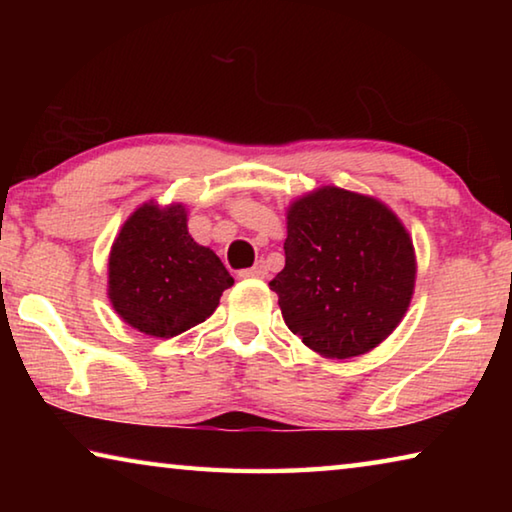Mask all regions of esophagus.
Listing matches in <instances>:
<instances>
[{"label":"esophagus","mask_w":512,"mask_h":512,"mask_svg":"<svg viewBox=\"0 0 512 512\" xmlns=\"http://www.w3.org/2000/svg\"><path fill=\"white\" fill-rule=\"evenodd\" d=\"M266 275H268V271H266L264 262H257L253 268H246V271L239 273V277H255V280H264Z\"/></svg>","instance_id":"34e87169"}]
</instances>
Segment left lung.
Returning <instances> with one entry per match:
<instances>
[{"instance_id": "1", "label": "left lung", "mask_w": 512, "mask_h": 512, "mask_svg": "<svg viewBox=\"0 0 512 512\" xmlns=\"http://www.w3.org/2000/svg\"><path fill=\"white\" fill-rule=\"evenodd\" d=\"M284 268L273 277L282 318L309 350L352 359L395 332L415 289V248L379 198L323 185L287 207Z\"/></svg>"}]
</instances>
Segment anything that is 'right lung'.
I'll return each instance as SVG.
<instances>
[{
    "instance_id": "right-lung-1",
    "label": "right lung",
    "mask_w": 512,
    "mask_h": 512,
    "mask_svg": "<svg viewBox=\"0 0 512 512\" xmlns=\"http://www.w3.org/2000/svg\"><path fill=\"white\" fill-rule=\"evenodd\" d=\"M183 203H142L121 225L108 255V298L126 325L171 339L203 323L230 289L228 268L196 244Z\"/></svg>"
}]
</instances>
